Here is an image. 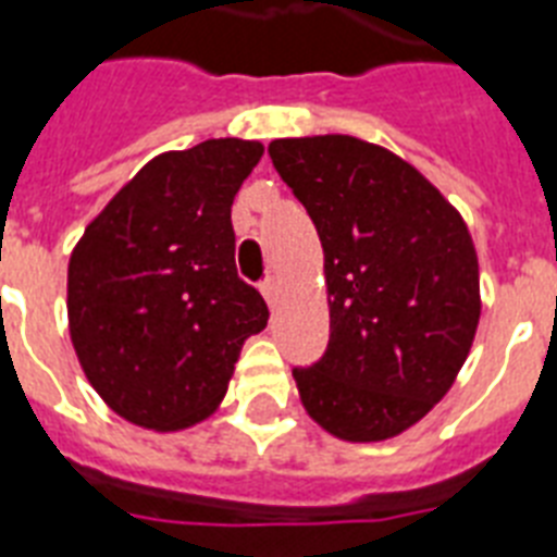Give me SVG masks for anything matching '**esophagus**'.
<instances>
[{"mask_svg": "<svg viewBox=\"0 0 557 557\" xmlns=\"http://www.w3.org/2000/svg\"><path fill=\"white\" fill-rule=\"evenodd\" d=\"M260 292H263L265 302H269V306H274V300H277V280L265 277L263 283H260Z\"/></svg>", "mask_w": 557, "mask_h": 557, "instance_id": "esophagus-1", "label": "esophagus"}]
</instances>
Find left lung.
I'll return each instance as SVG.
<instances>
[{
    "instance_id": "obj_1",
    "label": "left lung",
    "mask_w": 557,
    "mask_h": 557,
    "mask_svg": "<svg viewBox=\"0 0 557 557\" xmlns=\"http://www.w3.org/2000/svg\"><path fill=\"white\" fill-rule=\"evenodd\" d=\"M269 157L323 243L329 346L292 372L302 406L343 441L400 435L472 349L481 286L467 223L418 169L363 139H274Z\"/></svg>"
}]
</instances>
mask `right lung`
<instances>
[{
    "label": "right lung",
    "mask_w": 557,
    "mask_h": 557,
    "mask_svg": "<svg viewBox=\"0 0 557 557\" xmlns=\"http://www.w3.org/2000/svg\"><path fill=\"white\" fill-rule=\"evenodd\" d=\"M263 157L206 139L153 157L85 228L67 263V325L85 377L120 418L174 432L225 397L269 309L234 265L232 202Z\"/></svg>",
    "instance_id": "right-lung-1"
}]
</instances>
